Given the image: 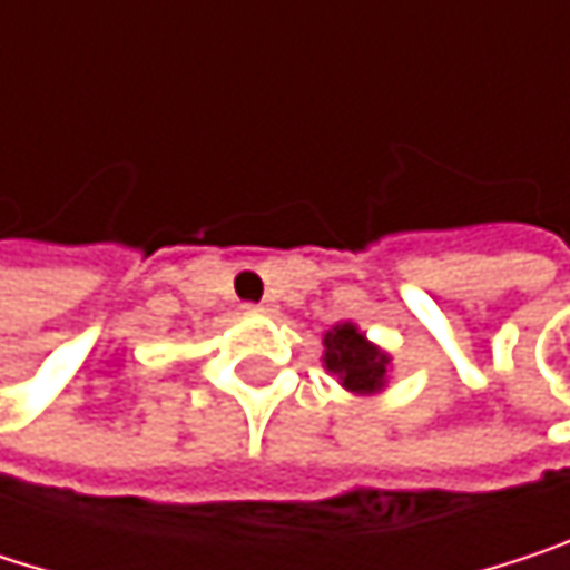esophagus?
Here are the masks:
<instances>
[{"label":"esophagus","instance_id":"obj_1","mask_svg":"<svg viewBox=\"0 0 570 570\" xmlns=\"http://www.w3.org/2000/svg\"><path fill=\"white\" fill-rule=\"evenodd\" d=\"M250 309H261V313H271V309H274V303H271V299H264V303H250Z\"/></svg>","mask_w":570,"mask_h":570}]
</instances>
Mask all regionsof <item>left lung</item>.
<instances>
[{"label":"left lung","mask_w":570,"mask_h":570,"mask_svg":"<svg viewBox=\"0 0 570 570\" xmlns=\"http://www.w3.org/2000/svg\"><path fill=\"white\" fill-rule=\"evenodd\" d=\"M323 366L356 396L380 393L390 376V356L373 346L353 323H340L323 336Z\"/></svg>","instance_id":"left-lung-1"}]
</instances>
